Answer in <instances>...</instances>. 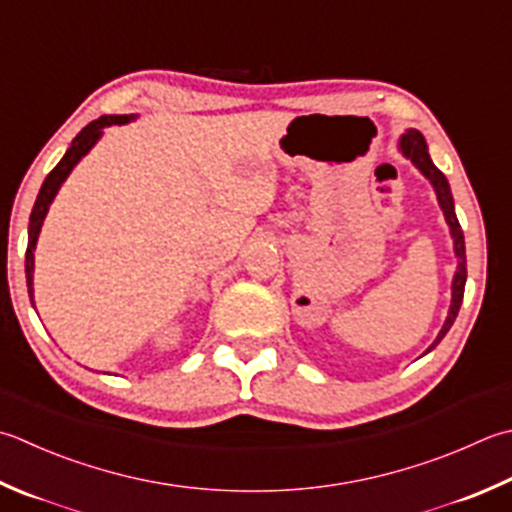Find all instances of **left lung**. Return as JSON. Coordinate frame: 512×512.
Listing matches in <instances>:
<instances>
[{"mask_svg":"<svg viewBox=\"0 0 512 512\" xmlns=\"http://www.w3.org/2000/svg\"><path fill=\"white\" fill-rule=\"evenodd\" d=\"M399 153H402L406 159H410L419 173H422L428 179V182L433 184L439 208H442L444 219H446V224L450 228V237H453V250H455V257H457V270H455V277H453V288H450V290H453V293H450L453 297H450L448 317H446L442 330H439L435 342L428 346L426 353H430V350H433L446 337L450 326L455 324L459 306H462L464 286H466V244H464L462 226H459L457 215H455V202H453V193H450V184H448L446 175L433 164V159H430L424 135L415 128H408L406 133L402 135V139H399Z\"/></svg>","mask_w":512,"mask_h":512,"instance_id":"obj_1","label":"left lung"}]
</instances>
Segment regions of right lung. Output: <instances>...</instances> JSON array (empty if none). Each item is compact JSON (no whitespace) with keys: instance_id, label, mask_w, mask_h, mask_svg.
<instances>
[{"instance_id":"add662e5","label":"right lung","mask_w":512,"mask_h":512,"mask_svg":"<svg viewBox=\"0 0 512 512\" xmlns=\"http://www.w3.org/2000/svg\"><path fill=\"white\" fill-rule=\"evenodd\" d=\"M137 119V115H104L95 119V122H90L86 128L79 130V135L73 139V144L66 150V155L59 159V164L50 170L48 177L44 179L42 188H39V195L35 199V206H33V213H30V224H28V248H26V286H28V297H30V304L33 302V273H35V246H37V239L39 233H42V224L46 219V213L50 204H53V199L57 195V190L62 188V184L66 182V177L70 175V170H73L79 159L84 155H88V150L93 148L99 137L104 135V128L108 126H122Z\"/></svg>"}]
</instances>
